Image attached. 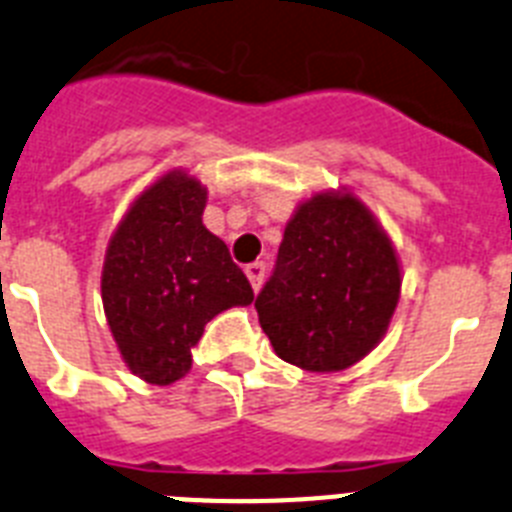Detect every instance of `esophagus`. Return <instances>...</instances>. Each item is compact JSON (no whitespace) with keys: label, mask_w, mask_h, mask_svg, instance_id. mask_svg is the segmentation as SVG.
Wrapping results in <instances>:
<instances>
[{"label":"esophagus","mask_w":512,"mask_h":512,"mask_svg":"<svg viewBox=\"0 0 512 512\" xmlns=\"http://www.w3.org/2000/svg\"><path fill=\"white\" fill-rule=\"evenodd\" d=\"M264 269H266V266L261 264V261H253V264L246 266V277H248V282H251V287L256 292H259L261 282H264Z\"/></svg>","instance_id":"esophagus-1"}]
</instances>
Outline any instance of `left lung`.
Instances as JSON below:
<instances>
[{"instance_id":"left-lung-1","label":"left lung","mask_w":512,"mask_h":512,"mask_svg":"<svg viewBox=\"0 0 512 512\" xmlns=\"http://www.w3.org/2000/svg\"><path fill=\"white\" fill-rule=\"evenodd\" d=\"M401 279L399 253L368 204L347 186L316 191L287 220L256 313L277 357L339 373L381 344Z\"/></svg>"}]
</instances>
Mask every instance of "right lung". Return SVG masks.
I'll return each mask as SVG.
<instances>
[{"label":"right lung","mask_w":512,"mask_h":512,"mask_svg":"<svg viewBox=\"0 0 512 512\" xmlns=\"http://www.w3.org/2000/svg\"><path fill=\"white\" fill-rule=\"evenodd\" d=\"M207 186L173 168L129 204L108 240L100 298L131 373L170 386L191 370L204 326L246 308L253 290L227 246L202 222Z\"/></svg>","instance_id":"1"}]
</instances>
